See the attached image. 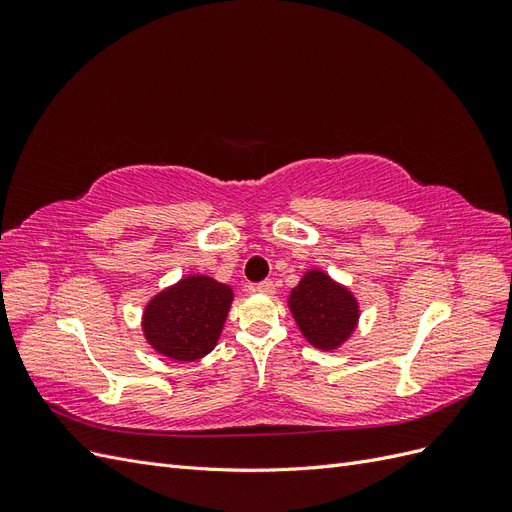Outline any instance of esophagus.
Listing matches in <instances>:
<instances>
[{
  "label": "esophagus",
  "instance_id": "esophagus-1",
  "mask_svg": "<svg viewBox=\"0 0 512 512\" xmlns=\"http://www.w3.org/2000/svg\"><path fill=\"white\" fill-rule=\"evenodd\" d=\"M256 290L262 292V294H273V292H275V284H273L271 280H265V282L256 284Z\"/></svg>",
  "mask_w": 512,
  "mask_h": 512
}]
</instances>
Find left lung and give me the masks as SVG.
<instances>
[{
  "instance_id": "8db88e82",
  "label": "left lung",
  "mask_w": 512,
  "mask_h": 512,
  "mask_svg": "<svg viewBox=\"0 0 512 512\" xmlns=\"http://www.w3.org/2000/svg\"><path fill=\"white\" fill-rule=\"evenodd\" d=\"M288 307L303 337L324 352L337 350L359 327L361 309L354 292L322 269L303 273L290 290Z\"/></svg>"
}]
</instances>
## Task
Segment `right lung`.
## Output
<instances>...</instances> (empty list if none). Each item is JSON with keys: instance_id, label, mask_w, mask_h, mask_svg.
<instances>
[{"instance_id": "add662e5", "label": "right lung", "mask_w": 512, "mask_h": 512, "mask_svg": "<svg viewBox=\"0 0 512 512\" xmlns=\"http://www.w3.org/2000/svg\"><path fill=\"white\" fill-rule=\"evenodd\" d=\"M232 299V288L209 275L181 277L145 305L147 344L177 363L203 359L218 344Z\"/></svg>"}]
</instances>
